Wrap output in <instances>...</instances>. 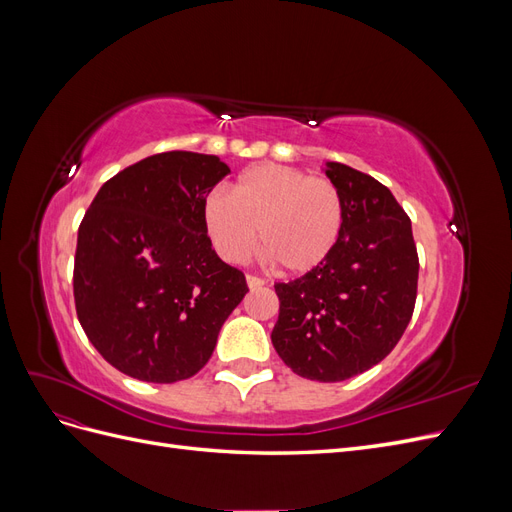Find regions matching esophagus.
<instances>
[{
    "instance_id": "obj_1",
    "label": "esophagus",
    "mask_w": 512,
    "mask_h": 512,
    "mask_svg": "<svg viewBox=\"0 0 512 512\" xmlns=\"http://www.w3.org/2000/svg\"><path fill=\"white\" fill-rule=\"evenodd\" d=\"M247 286H250L252 290L262 288V286H265V280H260L258 275H247Z\"/></svg>"
}]
</instances>
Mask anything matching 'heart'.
Returning a JSON list of instances; mask_svg holds the SVG:
<instances>
[{"mask_svg": "<svg viewBox=\"0 0 512 512\" xmlns=\"http://www.w3.org/2000/svg\"><path fill=\"white\" fill-rule=\"evenodd\" d=\"M205 226L215 250L243 262L258 241L271 262L288 273L318 269L344 232V196L331 179L305 170L260 164L232 185V196L215 190L205 198Z\"/></svg>", "mask_w": 512, "mask_h": 512, "instance_id": "obj_1", "label": "heart"}]
</instances>
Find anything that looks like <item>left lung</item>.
<instances>
[{"label": "left lung", "mask_w": 512, "mask_h": 512, "mask_svg": "<svg viewBox=\"0 0 512 512\" xmlns=\"http://www.w3.org/2000/svg\"><path fill=\"white\" fill-rule=\"evenodd\" d=\"M324 173L344 196L342 239L318 269L275 284L271 342L301 378L342 382L378 365L404 335L418 254L410 218L386 185L339 162Z\"/></svg>", "instance_id": "obj_1"}]
</instances>
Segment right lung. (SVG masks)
Returning <instances> with one entry per match:
<instances>
[{"label":"right lung","mask_w":512,"mask_h":512,"mask_svg":"<svg viewBox=\"0 0 512 512\" xmlns=\"http://www.w3.org/2000/svg\"><path fill=\"white\" fill-rule=\"evenodd\" d=\"M230 168L218 156L166 151L108 179L79 226L76 316L121 374L170 384L211 359L245 275L215 254L205 198Z\"/></svg>","instance_id":"add662e5"}]
</instances>
